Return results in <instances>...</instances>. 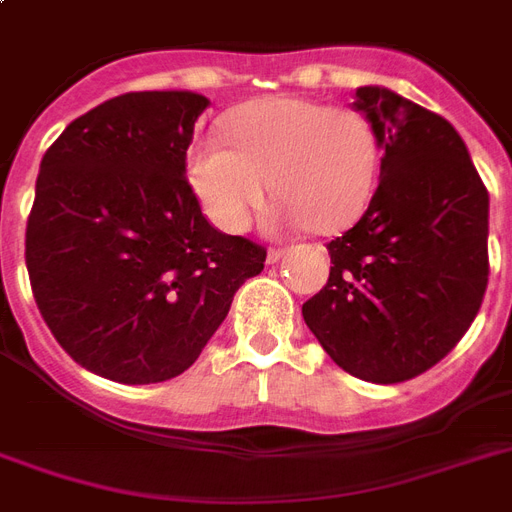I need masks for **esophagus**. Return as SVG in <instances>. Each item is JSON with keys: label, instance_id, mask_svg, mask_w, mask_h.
I'll return each mask as SVG.
<instances>
[{"label": "esophagus", "instance_id": "esophagus-1", "mask_svg": "<svg viewBox=\"0 0 512 512\" xmlns=\"http://www.w3.org/2000/svg\"><path fill=\"white\" fill-rule=\"evenodd\" d=\"M265 260H268V265L281 263V260H284V249H268V257H265Z\"/></svg>", "mask_w": 512, "mask_h": 512}]
</instances>
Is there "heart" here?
Returning <instances> with one entry per match:
<instances>
[{
    "label": "heart",
    "mask_w": 512,
    "mask_h": 512,
    "mask_svg": "<svg viewBox=\"0 0 512 512\" xmlns=\"http://www.w3.org/2000/svg\"><path fill=\"white\" fill-rule=\"evenodd\" d=\"M225 132L231 143L201 138L188 151V180L223 231H247L271 188L281 223L316 233L345 231L372 201L380 138L356 108L273 95L231 111Z\"/></svg>",
    "instance_id": "obj_1"
}]
</instances>
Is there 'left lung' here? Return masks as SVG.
Here are the masks:
<instances>
[{
	"instance_id": "8db88e82",
	"label": "left lung",
	"mask_w": 512,
	"mask_h": 512,
	"mask_svg": "<svg viewBox=\"0 0 512 512\" xmlns=\"http://www.w3.org/2000/svg\"><path fill=\"white\" fill-rule=\"evenodd\" d=\"M353 108L380 138V185L350 231L329 241L327 287L303 319L340 369L366 382L412 380L476 319L489 281V193L460 132L388 87Z\"/></svg>"
}]
</instances>
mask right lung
Listing matches in <instances>:
<instances>
[{"instance_id":"obj_1","label":"right lung","mask_w":512,"mask_h":512,"mask_svg":"<svg viewBox=\"0 0 512 512\" xmlns=\"http://www.w3.org/2000/svg\"><path fill=\"white\" fill-rule=\"evenodd\" d=\"M207 106L188 90L127 92L74 119L39 164L34 300L68 356L106 380L183 374L263 271L265 249L212 228L185 180Z\"/></svg>"}]
</instances>
